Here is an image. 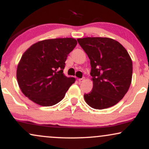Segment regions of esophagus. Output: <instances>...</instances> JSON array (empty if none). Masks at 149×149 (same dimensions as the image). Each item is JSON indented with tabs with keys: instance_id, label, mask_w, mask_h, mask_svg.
<instances>
[{
	"instance_id": "esophagus-1",
	"label": "esophagus",
	"mask_w": 149,
	"mask_h": 149,
	"mask_svg": "<svg viewBox=\"0 0 149 149\" xmlns=\"http://www.w3.org/2000/svg\"><path fill=\"white\" fill-rule=\"evenodd\" d=\"M84 79H85V78H79V79H78V82H79V83H82V82H83V80H84Z\"/></svg>"
}]
</instances>
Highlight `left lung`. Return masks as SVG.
<instances>
[{"label":"left lung","instance_id":"left-lung-1","mask_svg":"<svg viewBox=\"0 0 149 149\" xmlns=\"http://www.w3.org/2000/svg\"><path fill=\"white\" fill-rule=\"evenodd\" d=\"M90 60L93 88L84 98L95 109H107L123 98L130 86L132 61L125 48L109 38H78Z\"/></svg>","mask_w":149,"mask_h":149}]
</instances>
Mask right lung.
Segmentation results:
<instances>
[{"instance_id":"1","label":"right lung","mask_w":149,"mask_h":149,"mask_svg":"<svg viewBox=\"0 0 149 149\" xmlns=\"http://www.w3.org/2000/svg\"><path fill=\"white\" fill-rule=\"evenodd\" d=\"M77 45L71 38L44 40L24 53L17 69L19 86L34 103L51 107L63 100L75 78L63 73L68 54Z\"/></svg>"}]
</instances>
